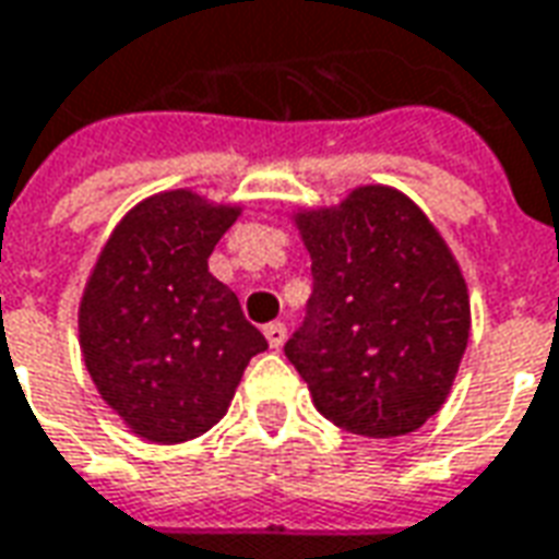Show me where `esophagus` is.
I'll use <instances>...</instances> for the list:
<instances>
[{"label":"esophagus","instance_id":"obj_1","mask_svg":"<svg viewBox=\"0 0 559 559\" xmlns=\"http://www.w3.org/2000/svg\"><path fill=\"white\" fill-rule=\"evenodd\" d=\"M263 335H266L269 347H281L284 345V338H287V326H284L281 320H275V323H269L266 330H263Z\"/></svg>","mask_w":559,"mask_h":559}]
</instances>
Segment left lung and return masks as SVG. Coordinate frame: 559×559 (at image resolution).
<instances>
[{"mask_svg": "<svg viewBox=\"0 0 559 559\" xmlns=\"http://www.w3.org/2000/svg\"><path fill=\"white\" fill-rule=\"evenodd\" d=\"M311 253L306 326L284 345L335 427L408 436L442 408L469 345V287L424 209L388 185L293 209Z\"/></svg>", "mask_w": 559, "mask_h": 559, "instance_id": "left-lung-1", "label": "left lung"}]
</instances>
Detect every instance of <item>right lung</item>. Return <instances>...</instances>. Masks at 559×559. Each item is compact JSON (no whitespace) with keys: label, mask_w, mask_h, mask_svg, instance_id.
I'll list each match as a JSON object with an SVG mask.
<instances>
[{"label":"right lung","mask_w":559,"mask_h":559,"mask_svg":"<svg viewBox=\"0 0 559 559\" xmlns=\"http://www.w3.org/2000/svg\"><path fill=\"white\" fill-rule=\"evenodd\" d=\"M241 214L190 187L123 214L90 269L78 342L103 402L154 444L197 439L226 415L245 366L266 350L209 257Z\"/></svg>","instance_id":"add662e5"}]
</instances>
